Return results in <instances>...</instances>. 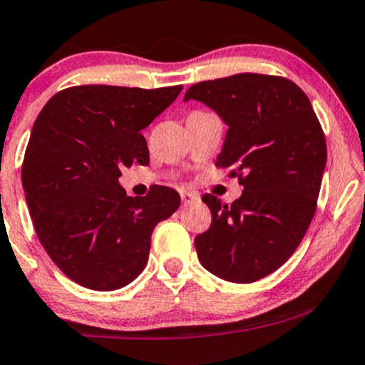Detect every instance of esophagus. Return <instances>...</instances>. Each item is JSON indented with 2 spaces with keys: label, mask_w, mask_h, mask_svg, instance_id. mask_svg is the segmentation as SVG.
Here are the masks:
<instances>
[{
  "label": "esophagus",
  "mask_w": 365,
  "mask_h": 365,
  "mask_svg": "<svg viewBox=\"0 0 365 365\" xmlns=\"http://www.w3.org/2000/svg\"><path fill=\"white\" fill-rule=\"evenodd\" d=\"M181 200L184 205H190V203L200 200V195L195 193V191H181Z\"/></svg>",
  "instance_id": "obj_1"
}]
</instances>
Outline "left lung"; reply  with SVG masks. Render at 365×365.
I'll list each match as a JSON object with an SVG mask.
<instances>
[{
  "label": "left lung",
  "mask_w": 365,
  "mask_h": 365,
  "mask_svg": "<svg viewBox=\"0 0 365 365\" xmlns=\"http://www.w3.org/2000/svg\"><path fill=\"white\" fill-rule=\"evenodd\" d=\"M190 99L228 125L215 167L244 186L231 205L203 195L212 222L195 238L198 259L222 280L250 284L280 268L312 222L327 162L322 127L307 93L282 76L202 81L187 88Z\"/></svg>",
  "instance_id": "obj_1"
}]
</instances>
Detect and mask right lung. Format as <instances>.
I'll use <instances>...</instances> for the list:
<instances>
[{"label": "right lung", "mask_w": 365, "mask_h": 365, "mask_svg": "<svg viewBox=\"0 0 365 365\" xmlns=\"http://www.w3.org/2000/svg\"><path fill=\"white\" fill-rule=\"evenodd\" d=\"M182 87L81 85L56 93L31 130L22 187L41 245L66 277L93 291L130 284L150 256L151 233L179 209L167 186L127 197L121 168L150 163L140 130Z\"/></svg>", "instance_id": "right-lung-1"}]
</instances>
